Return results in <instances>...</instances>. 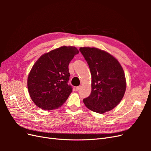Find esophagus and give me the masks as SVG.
Segmentation results:
<instances>
[{
  "label": "esophagus",
  "instance_id": "34e87169",
  "mask_svg": "<svg viewBox=\"0 0 151 151\" xmlns=\"http://www.w3.org/2000/svg\"><path fill=\"white\" fill-rule=\"evenodd\" d=\"M81 86H79L76 87V91H79V90L81 89Z\"/></svg>",
  "mask_w": 151,
  "mask_h": 151
}]
</instances>
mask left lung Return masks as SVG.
<instances>
[{
  "instance_id": "8db88e82",
  "label": "left lung",
  "mask_w": 151,
  "mask_h": 151,
  "mask_svg": "<svg viewBox=\"0 0 151 151\" xmlns=\"http://www.w3.org/2000/svg\"><path fill=\"white\" fill-rule=\"evenodd\" d=\"M88 62L91 74L89 96L83 99L90 110L104 113L120 103L126 90L124 71L116 59L108 52L96 48L79 49Z\"/></svg>"
}]
</instances>
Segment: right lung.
Instances as JSON below:
<instances>
[{
    "label": "right lung",
    "instance_id": "right-lung-1",
    "mask_svg": "<svg viewBox=\"0 0 151 151\" xmlns=\"http://www.w3.org/2000/svg\"><path fill=\"white\" fill-rule=\"evenodd\" d=\"M79 50L75 47H61L41 56L28 77V89L34 103L45 110L60 107L72 93L68 84V64Z\"/></svg>",
    "mask_w": 151,
    "mask_h": 151
}]
</instances>
